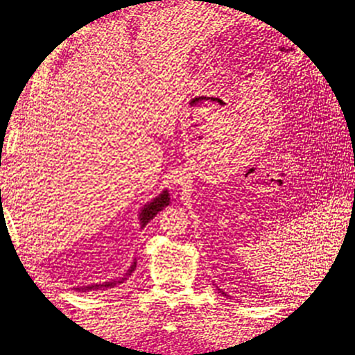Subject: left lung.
I'll list each match as a JSON object with an SVG mask.
<instances>
[{"label": "left lung", "instance_id": "8db88e82", "mask_svg": "<svg viewBox=\"0 0 355 355\" xmlns=\"http://www.w3.org/2000/svg\"><path fill=\"white\" fill-rule=\"evenodd\" d=\"M223 294H224V293H223Z\"/></svg>", "mask_w": 355, "mask_h": 355}]
</instances>
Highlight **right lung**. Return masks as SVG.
Returning <instances> with one entry per match:
<instances>
[{
  "mask_svg": "<svg viewBox=\"0 0 355 355\" xmlns=\"http://www.w3.org/2000/svg\"><path fill=\"white\" fill-rule=\"evenodd\" d=\"M169 193L168 191H163L160 195L155 200H153L150 202H148V205L143 207V210L140 212V223H141V227H145V225L153 220V218L160 212V210H163L166 206H169ZM135 266H137V262H134L132 266L130 267V270H128V273L125 275V277L120 279V281H112V282H105V284H99V285H88V286H78L76 290L79 291H92V290H105V288H112L117 282L122 284V281H125V279L128 276H131V273L134 271Z\"/></svg>",
  "mask_w": 355,
  "mask_h": 355,
  "instance_id": "obj_1",
  "label": "right lung"
}]
</instances>
